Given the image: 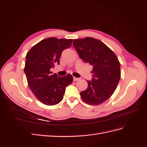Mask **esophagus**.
<instances>
[{
  "instance_id": "1",
  "label": "esophagus",
  "mask_w": 147,
  "mask_h": 147,
  "mask_svg": "<svg viewBox=\"0 0 147 147\" xmlns=\"http://www.w3.org/2000/svg\"><path fill=\"white\" fill-rule=\"evenodd\" d=\"M74 78V81H78V80H79V78H76V77H74L73 78Z\"/></svg>"
}]
</instances>
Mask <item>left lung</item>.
Here are the masks:
<instances>
[{"label": "left lung", "mask_w": 147, "mask_h": 147, "mask_svg": "<svg viewBox=\"0 0 147 147\" xmlns=\"http://www.w3.org/2000/svg\"><path fill=\"white\" fill-rule=\"evenodd\" d=\"M74 47L80 57L93 67L91 81L80 92L83 101L97 105L111 97L121 77L120 63L112 50L99 40L86 37L74 40Z\"/></svg>", "instance_id": "1"}]
</instances>
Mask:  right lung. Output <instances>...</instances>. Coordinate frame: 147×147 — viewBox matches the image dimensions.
<instances>
[{"label": "right lung", "mask_w": 147, "mask_h": 147, "mask_svg": "<svg viewBox=\"0 0 147 147\" xmlns=\"http://www.w3.org/2000/svg\"><path fill=\"white\" fill-rule=\"evenodd\" d=\"M72 42V39L47 38L35 45L26 55L24 71L28 86L43 104H59L63 100L66 87L72 83L71 75L59 77L50 72L55 64H59L62 52L70 47Z\"/></svg>", "instance_id": "add662e5"}]
</instances>
